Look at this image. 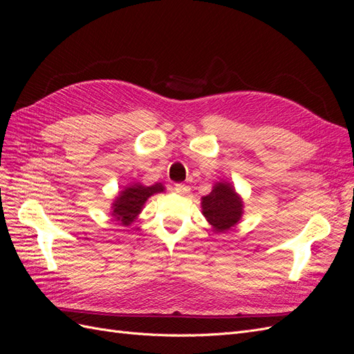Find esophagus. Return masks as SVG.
Segmentation results:
<instances>
[{
    "label": "esophagus",
    "mask_w": 354,
    "mask_h": 354,
    "mask_svg": "<svg viewBox=\"0 0 354 354\" xmlns=\"http://www.w3.org/2000/svg\"><path fill=\"white\" fill-rule=\"evenodd\" d=\"M174 190L177 192V194H180V195H186V194H189V192H190V187L187 185H185V183H177V185H174Z\"/></svg>",
    "instance_id": "esophagus-1"
}]
</instances>
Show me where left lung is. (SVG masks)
Instances as JSON below:
<instances>
[{
  "label": "left lung",
  "mask_w": 354,
  "mask_h": 354,
  "mask_svg": "<svg viewBox=\"0 0 354 354\" xmlns=\"http://www.w3.org/2000/svg\"><path fill=\"white\" fill-rule=\"evenodd\" d=\"M202 211L214 230L221 233L239 221L242 202L230 185L218 183L209 195L202 198Z\"/></svg>",
  "instance_id": "8db88e82"
}]
</instances>
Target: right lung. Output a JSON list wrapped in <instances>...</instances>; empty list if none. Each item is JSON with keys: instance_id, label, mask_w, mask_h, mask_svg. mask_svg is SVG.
I'll return each mask as SVG.
<instances>
[{"instance_id": "obj_1", "label": "right lung", "mask_w": 354, "mask_h": 354, "mask_svg": "<svg viewBox=\"0 0 354 354\" xmlns=\"http://www.w3.org/2000/svg\"><path fill=\"white\" fill-rule=\"evenodd\" d=\"M164 190V186L156 183L153 186H142V185H133L121 192V195L113 202V211L112 216L121 221L124 226H128L134 221L137 214L142 211L143 203L147 201L149 196L153 194H159Z\"/></svg>"}]
</instances>
